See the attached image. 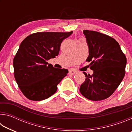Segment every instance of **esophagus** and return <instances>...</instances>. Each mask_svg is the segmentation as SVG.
I'll list each match as a JSON object with an SVG mask.
<instances>
[{"label":"esophagus","instance_id":"34e87169","mask_svg":"<svg viewBox=\"0 0 132 132\" xmlns=\"http://www.w3.org/2000/svg\"><path fill=\"white\" fill-rule=\"evenodd\" d=\"M76 73V71L71 70V69L69 70V74H70V75H75Z\"/></svg>","mask_w":132,"mask_h":132}]
</instances>
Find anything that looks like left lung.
I'll list each match as a JSON object with an SVG mask.
<instances>
[{
	"label": "left lung",
	"mask_w": 132,
	"mask_h": 132,
	"mask_svg": "<svg viewBox=\"0 0 132 132\" xmlns=\"http://www.w3.org/2000/svg\"><path fill=\"white\" fill-rule=\"evenodd\" d=\"M88 47L86 61L91 62L93 75L86 72L80 88L81 94L92 101H100L112 94L125 75L126 57L115 39L94 31L84 30Z\"/></svg>",
	"instance_id": "left-lung-1"
}]
</instances>
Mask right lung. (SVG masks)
<instances>
[{
  "mask_svg": "<svg viewBox=\"0 0 132 132\" xmlns=\"http://www.w3.org/2000/svg\"><path fill=\"white\" fill-rule=\"evenodd\" d=\"M72 33L37 32L22 41L13 60L14 75L28 99L42 101L57 91V86L69 71L53 68L47 61L59 55L62 42Z\"/></svg>",
  "mask_w": 132,
  "mask_h": 132,
  "instance_id": "obj_1",
  "label": "right lung"
}]
</instances>
